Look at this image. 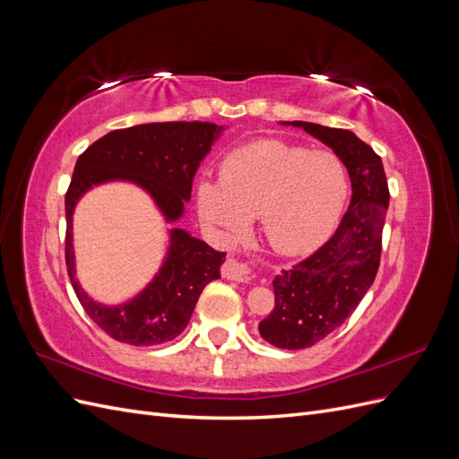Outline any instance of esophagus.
Wrapping results in <instances>:
<instances>
[{
  "label": "esophagus",
  "instance_id": "34e87169",
  "mask_svg": "<svg viewBox=\"0 0 459 459\" xmlns=\"http://www.w3.org/2000/svg\"><path fill=\"white\" fill-rule=\"evenodd\" d=\"M221 275H224L226 280L247 283V281L253 280V270H251V266H248L247 262L228 258L224 262V266H221Z\"/></svg>",
  "mask_w": 459,
  "mask_h": 459
}]
</instances>
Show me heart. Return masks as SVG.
I'll return each instance as SVG.
<instances>
[{"instance_id": "obj_1", "label": "heart", "mask_w": 459, "mask_h": 459, "mask_svg": "<svg viewBox=\"0 0 459 459\" xmlns=\"http://www.w3.org/2000/svg\"><path fill=\"white\" fill-rule=\"evenodd\" d=\"M349 182L341 160L280 140H258L231 151L220 182L201 179L197 211L226 235L260 220L264 239L277 253L302 255L327 239L342 212Z\"/></svg>"}]
</instances>
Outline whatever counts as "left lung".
<instances>
[{"instance_id": "left-lung-1", "label": "left lung", "mask_w": 459, "mask_h": 459, "mask_svg": "<svg viewBox=\"0 0 459 459\" xmlns=\"http://www.w3.org/2000/svg\"><path fill=\"white\" fill-rule=\"evenodd\" d=\"M335 151L351 176L352 199L339 228L314 255L273 280L275 307L258 324L277 349H308L344 324L371 287L381 262L388 186L381 157L349 130L285 122Z\"/></svg>"}]
</instances>
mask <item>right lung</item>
Wrapping results in <instances>:
<instances>
[{"mask_svg":"<svg viewBox=\"0 0 459 459\" xmlns=\"http://www.w3.org/2000/svg\"><path fill=\"white\" fill-rule=\"evenodd\" d=\"M211 122H152L115 130L91 143L76 160L65 195V258L82 308L108 337L134 346L174 341L193 314L203 289L218 280L226 253H218L184 230L170 231L169 255L145 290L120 307L93 302L74 277L73 212L76 201L97 184L128 179L155 199L169 221L184 214L201 160L221 135Z\"/></svg>","mask_w":459,"mask_h":459,"instance_id":"obj_1","label":"right lung"}]
</instances>
